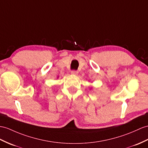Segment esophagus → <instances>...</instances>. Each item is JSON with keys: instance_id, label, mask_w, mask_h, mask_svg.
Wrapping results in <instances>:
<instances>
[{"instance_id": "esophagus-1", "label": "esophagus", "mask_w": 148, "mask_h": 148, "mask_svg": "<svg viewBox=\"0 0 148 148\" xmlns=\"http://www.w3.org/2000/svg\"><path fill=\"white\" fill-rule=\"evenodd\" d=\"M71 73L72 75H77L78 73V72L77 71H76V70H72L71 71Z\"/></svg>"}]
</instances>
